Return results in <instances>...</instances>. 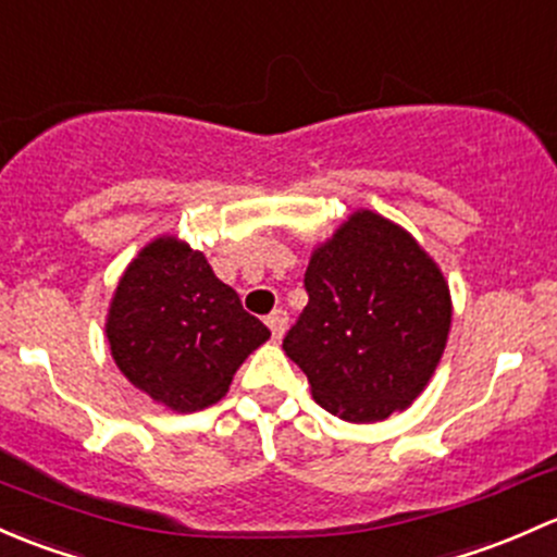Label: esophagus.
<instances>
[{"mask_svg":"<svg viewBox=\"0 0 557 557\" xmlns=\"http://www.w3.org/2000/svg\"><path fill=\"white\" fill-rule=\"evenodd\" d=\"M286 321H289V317H286V311H281V308H276V311H273V313H268L265 324L271 326V335L276 337V341H281V335H284Z\"/></svg>","mask_w":557,"mask_h":557,"instance_id":"34e87169","label":"esophagus"}]
</instances>
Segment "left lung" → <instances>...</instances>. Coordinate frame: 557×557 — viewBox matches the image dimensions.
<instances>
[{"instance_id": "left-lung-1", "label": "left lung", "mask_w": 557, "mask_h": 557, "mask_svg": "<svg viewBox=\"0 0 557 557\" xmlns=\"http://www.w3.org/2000/svg\"><path fill=\"white\" fill-rule=\"evenodd\" d=\"M308 306L284 337L313 399L351 423L405 410L432 377L450 330L443 273L410 233L357 211L313 251Z\"/></svg>"}]
</instances>
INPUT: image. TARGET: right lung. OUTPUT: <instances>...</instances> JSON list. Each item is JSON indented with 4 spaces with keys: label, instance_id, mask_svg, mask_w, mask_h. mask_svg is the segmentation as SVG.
<instances>
[{
    "label": "right lung",
    "instance_id": "obj_1",
    "mask_svg": "<svg viewBox=\"0 0 557 557\" xmlns=\"http://www.w3.org/2000/svg\"><path fill=\"white\" fill-rule=\"evenodd\" d=\"M114 364L176 412L220 403L233 375L271 337L200 251L176 238L141 249L120 278L107 319Z\"/></svg>",
    "mask_w": 557,
    "mask_h": 557
}]
</instances>
